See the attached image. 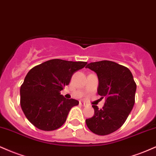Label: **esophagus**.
I'll use <instances>...</instances> for the list:
<instances>
[{"mask_svg": "<svg viewBox=\"0 0 156 156\" xmlns=\"http://www.w3.org/2000/svg\"><path fill=\"white\" fill-rule=\"evenodd\" d=\"M80 104L81 106H83V107H86V106L87 105V104H86L85 102H83V101H80Z\"/></svg>", "mask_w": 156, "mask_h": 156, "instance_id": "34e87169", "label": "esophagus"}]
</instances>
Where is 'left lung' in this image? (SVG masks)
Masks as SVG:
<instances>
[{"mask_svg":"<svg viewBox=\"0 0 156 156\" xmlns=\"http://www.w3.org/2000/svg\"><path fill=\"white\" fill-rule=\"evenodd\" d=\"M85 68L97 74L98 94L106 98L102 109L93 105L94 115L86 119V125L97 135L110 134L123 125L132 110L136 84L131 71L115 62L101 60L88 63Z\"/></svg>","mask_w":156,"mask_h":156,"instance_id":"8db88e82","label":"left lung"}]
</instances>
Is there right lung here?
Returning <instances> with one entry per match:
<instances>
[{
	"label": "right lung",
	"instance_id": "add662e5",
	"mask_svg": "<svg viewBox=\"0 0 156 156\" xmlns=\"http://www.w3.org/2000/svg\"><path fill=\"white\" fill-rule=\"evenodd\" d=\"M87 62L52 59L28 71L20 87V106L27 120L42 131L59 129L78 101L66 99L60 91L68 85L74 72Z\"/></svg>",
	"mask_w": 156,
	"mask_h": 156
}]
</instances>
